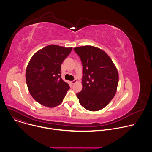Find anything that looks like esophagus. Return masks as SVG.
<instances>
[{
	"label": "esophagus",
	"mask_w": 152,
	"mask_h": 152,
	"mask_svg": "<svg viewBox=\"0 0 152 152\" xmlns=\"http://www.w3.org/2000/svg\"><path fill=\"white\" fill-rule=\"evenodd\" d=\"M77 82V80L76 79H75V80H72L71 82H72V84H74V83H75L76 82Z\"/></svg>",
	"instance_id": "obj_1"
}]
</instances>
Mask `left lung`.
Instances as JSON below:
<instances>
[{
	"instance_id": "1",
	"label": "left lung",
	"mask_w": 152,
	"mask_h": 152,
	"mask_svg": "<svg viewBox=\"0 0 152 152\" xmlns=\"http://www.w3.org/2000/svg\"><path fill=\"white\" fill-rule=\"evenodd\" d=\"M83 66L82 90L76 94L86 110L99 111L114 98L118 83V73L110 57L91 46L74 48Z\"/></svg>"
}]
</instances>
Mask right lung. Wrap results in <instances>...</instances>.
I'll use <instances>...</instances> for the list:
<instances>
[{
  "instance_id": "right-lung-1",
  "label": "right lung",
  "mask_w": 152,
  "mask_h": 152,
  "mask_svg": "<svg viewBox=\"0 0 152 152\" xmlns=\"http://www.w3.org/2000/svg\"><path fill=\"white\" fill-rule=\"evenodd\" d=\"M72 48L49 45L37 52L30 59L26 70V81L32 97L49 107L60 104L69 85L61 78V64Z\"/></svg>"
}]
</instances>
